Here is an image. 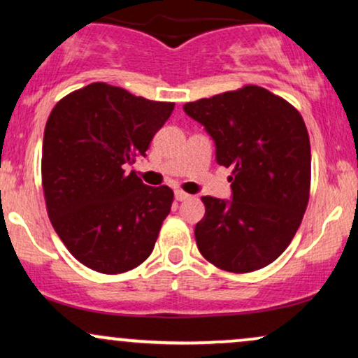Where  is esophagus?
Returning a JSON list of instances; mask_svg holds the SVG:
<instances>
[{
	"instance_id": "1",
	"label": "esophagus",
	"mask_w": 358,
	"mask_h": 358,
	"mask_svg": "<svg viewBox=\"0 0 358 358\" xmlns=\"http://www.w3.org/2000/svg\"><path fill=\"white\" fill-rule=\"evenodd\" d=\"M190 196H192V195H188V193L183 192V190H176V192H175V199L178 200V202H183V200H188V199H190Z\"/></svg>"
}]
</instances>
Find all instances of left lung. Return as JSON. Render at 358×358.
Returning a JSON list of instances; mask_svg holds the SVG:
<instances>
[{
    "instance_id": "8db88e82",
    "label": "left lung",
    "mask_w": 358,
    "mask_h": 358,
    "mask_svg": "<svg viewBox=\"0 0 358 358\" xmlns=\"http://www.w3.org/2000/svg\"><path fill=\"white\" fill-rule=\"evenodd\" d=\"M183 109L213 138L217 163L232 168L231 202L202 196L200 254L229 273L266 268L293 241L310 200L311 148L301 114L252 84Z\"/></svg>"
}]
</instances>
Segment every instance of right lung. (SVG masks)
<instances>
[{
    "label": "right lung",
    "mask_w": 358,
    "mask_h": 358,
    "mask_svg": "<svg viewBox=\"0 0 358 358\" xmlns=\"http://www.w3.org/2000/svg\"><path fill=\"white\" fill-rule=\"evenodd\" d=\"M173 108L94 82L62 97L47 119L42 187L48 217L69 252L97 273H126L153 252L173 190L148 187L126 166L146 153Z\"/></svg>",
    "instance_id": "add662e5"
}]
</instances>
